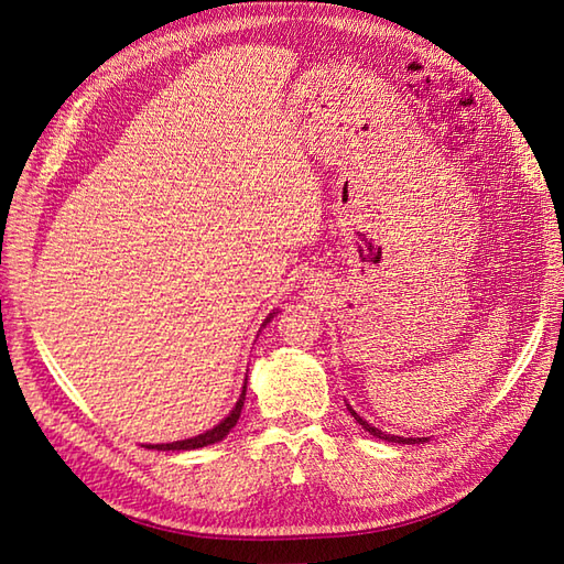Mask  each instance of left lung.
<instances>
[{
	"instance_id": "obj_1",
	"label": "left lung",
	"mask_w": 564,
	"mask_h": 564,
	"mask_svg": "<svg viewBox=\"0 0 564 564\" xmlns=\"http://www.w3.org/2000/svg\"><path fill=\"white\" fill-rule=\"evenodd\" d=\"M346 410L351 412V416L356 419L358 424H361V426L368 431V434H373V436H378V438H382V441H392V443H422V441H429V438H404V436H392V434H388V431H380V429H376V426H370V424L366 422V419H361V416H358V414L351 410L349 404H346Z\"/></svg>"
}]
</instances>
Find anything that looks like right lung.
I'll use <instances>...</instances> for the list:
<instances>
[{
	"label": "right lung",
	"instance_id": "obj_1",
	"mask_svg": "<svg viewBox=\"0 0 564 564\" xmlns=\"http://www.w3.org/2000/svg\"><path fill=\"white\" fill-rule=\"evenodd\" d=\"M275 313H271L267 317V322L273 317ZM245 394H247V382L242 388V394H239L237 404L232 406V412L227 414L218 426H213L206 434H198L194 438H186V441H174V443H158V446H148V448H158V451H194V448H203V446H210V443H218L223 441L227 434H230V429L237 424L239 414H242V406H245Z\"/></svg>",
	"mask_w": 564,
	"mask_h": 564
}]
</instances>
